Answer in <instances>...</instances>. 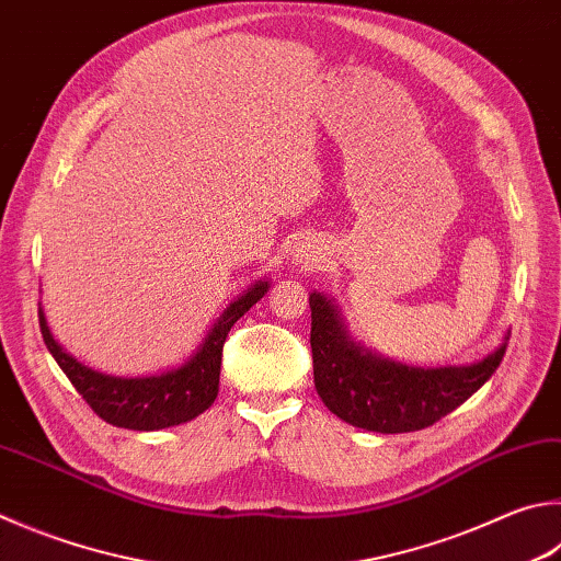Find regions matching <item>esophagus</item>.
<instances>
[{"instance_id":"esophagus-1","label":"esophagus","mask_w":561,"mask_h":561,"mask_svg":"<svg viewBox=\"0 0 561 561\" xmlns=\"http://www.w3.org/2000/svg\"><path fill=\"white\" fill-rule=\"evenodd\" d=\"M297 262L301 264V267L316 270V267H319V264H321V252L313 250L311 245H301V248L297 250Z\"/></svg>"}]
</instances>
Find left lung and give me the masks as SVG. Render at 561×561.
<instances>
[{
	"label": "left lung",
	"instance_id": "left-lung-1",
	"mask_svg": "<svg viewBox=\"0 0 561 561\" xmlns=\"http://www.w3.org/2000/svg\"><path fill=\"white\" fill-rule=\"evenodd\" d=\"M309 307L316 392L335 416L368 432L402 434L439 422L481 390L507 348L503 343L463 368H407L353 343L323 294L313 291Z\"/></svg>",
	"mask_w": 561,
	"mask_h": 561
}]
</instances>
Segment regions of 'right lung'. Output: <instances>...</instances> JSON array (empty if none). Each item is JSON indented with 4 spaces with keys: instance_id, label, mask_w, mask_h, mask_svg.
<instances>
[{
    "instance_id": "right-lung-1",
    "label": "right lung",
    "mask_w": 561,
    "mask_h": 561,
    "mask_svg": "<svg viewBox=\"0 0 561 561\" xmlns=\"http://www.w3.org/2000/svg\"><path fill=\"white\" fill-rule=\"evenodd\" d=\"M267 282L252 284L242 297L222 311L208 339L203 341L198 353L186 365L164 375H151V378H112V375L90 370L83 363L70 358L54 341L41 311L38 323L46 348L100 420L112 426H122V430L154 432L191 422L193 416L203 414L216 402L222 345H226L232 323L242 313H248L267 294Z\"/></svg>"
}]
</instances>
